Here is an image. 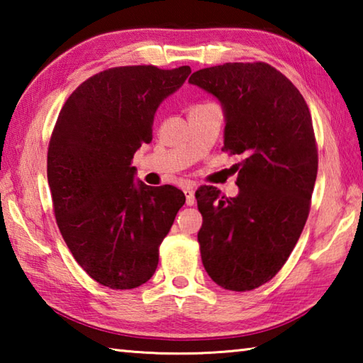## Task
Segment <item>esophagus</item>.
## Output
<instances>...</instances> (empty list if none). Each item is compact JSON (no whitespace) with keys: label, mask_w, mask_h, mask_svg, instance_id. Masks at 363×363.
Masks as SVG:
<instances>
[{"label":"esophagus","mask_w":363,"mask_h":363,"mask_svg":"<svg viewBox=\"0 0 363 363\" xmlns=\"http://www.w3.org/2000/svg\"><path fill=\"white\" fill-rule=\"evenodd\" d=\"M184 194H186V205L187 206H192L194 203H195V192H194V189H186L184 190Z\"/></svg>","instance_id":"esophagus-1"}]
</instances>
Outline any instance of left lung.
I'll return each mask as SVG.
<instances>
[{
  "instance_id": "left-lung-1",
  "label": "left lung",
  "mask_w": 363,
  "mask_h": 363,
  "mask_svg": "<svg viewBox=\"0 0 363 363\" xmlns=\"http://www.w3.org/2000/svg\"><path fill=\"white\" fill-rule=\"evenodd\" d=\"M224 112V150L242 155L235 196L211 186L195 192L203 216L201 261L219 286L248 291L284 266L309 214L317 145L304 97L264 62H229L192 73Z\"/></svg>"
}]
</instances>
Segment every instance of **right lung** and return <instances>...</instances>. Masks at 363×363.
I'll return each mask as SVG.
<instances>
[{"label":"right lung","instance_id":"1","mask_svg":"<svg viewBox=\"0 0 363 363\" xmlns=\"http://www.w3.org/2000/svg\"><path fill=\"white\" fill-rule=\"evenodd\" d=\"M190 67H115L91 77L60 110L48 149V182L67 247L91 279L113 290L155 272L158 247L186 195L136 179L133 157L152 140L155 113Z\"/></svg>","mask_w":363,"mask_h":363}]
</instances>
